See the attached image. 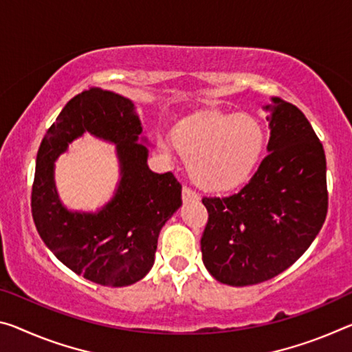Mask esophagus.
Masks as SVG:
<instances>
[{"mask_svg":"<svg viewBox=\"0 0 352 352\" xmlns=\"http://www.w3.org/2000/svg\"><path fill=\"white\" fill-rule=\"evenodd\" d=\"M183 202H197V200L200 199L199 194L196 191H192L191 188L188 186H183Z\"/></svg>","mask_w":352,"mask_h":352,"instance_id":"34e87169","label":"esophagus"}]
</instances>
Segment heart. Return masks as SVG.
Listing matches in <instances>:
<instances>
[{"label":"heart","mask_w":352,"mask_h":352,"mask_svg":"<svg viewBox=\"0 0 352 352\" xmlns=\"http://www.w3.org/2000/svg\"><path fill=\"white\" fill-rule=\"evenodd\" d=\"M263 144L258 120L244 114L200 116L182 124L174 135L191 180L210 192L241 186L258 163Z\"/></svg>","instance_id":"obj_1"}]
</instances>
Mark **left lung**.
I'll list each match as a JSON object with an SVG mask.
<instances>
[{
  "label": "left lung",
  "mask_w": 352,
  "mask_h": 352,
  "mask_svg": "<svg viewBox=\"0 0 352 352\" xmlns=\"http://www.w3.org/2000/svg\"><path fill=\"white\" fill-rule=\"evenodd\" d=\"M267 155L241 191L204 197L208 211L200 249L216 280L246 287L292 266L320 233L327 214L326 155L296 106L272 97Z\"/></svg>",
  "instance_id": "obj_1"
}]
</instances>
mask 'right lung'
Wrapping results in <instances>:
<instances>
[{
	"mask_svg": "<svg viewBox=\"0 0 352 352\" xmlns=\"http://www.w3.org/2000/svg\"><path fill=\"white\" fill-rule=\"evenodd\" d=\"M86 131L116 143L121 163L115 197L97 214L67 210L54 186V161ZM141 133L131 100L91 87L64 106L37 152L31 211L38 235L67 267L98 285L141 280L153 266L161 228L182 206L172 172L148 169Z\"/></svg>",
	"mask_w": 352,
	"mask_h": 352,
	"instance_id": "add662e5",
	"label": "right lung"
}]
</instances>
